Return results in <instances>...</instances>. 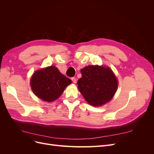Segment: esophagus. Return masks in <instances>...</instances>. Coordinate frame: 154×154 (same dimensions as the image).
Wrapping results in <instances>:
<instances>
[{
  "mask_svg": "<svg viewBox=\"0 0 154 154\" xmlns=\"http://www.w3.org/2000/svg\"><path fill=\"white\" fill-rule=\"evenodd\" d=\"M71 80L72 81V82L73 83H76V79L74 78V77H72V78H71Z\"/></svg>",
  "mask_w": 154,
  "mask_h": 154,
  "instance_id": "1",
  "label": "esophagus"
}]
</instances>
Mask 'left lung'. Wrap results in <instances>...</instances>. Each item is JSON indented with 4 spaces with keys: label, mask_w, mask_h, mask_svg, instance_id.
I'll return each instance as SVG.
<instances>
[{
    "label": "left lung",
    "mask_w": 154,
    "mask_h": 154,
    "mask_svg": "<svg viewBox=\"0 0 154 154\" xmlns=\"http://www.w3.org/2000/svg\"><path fill=\"white\" fill-rule=\"evenodd\" d=\"M81 72L78 88L88 103L99 106L112 98L118 83L109 67L88 66L81 69Z\"/></svg>",
    "instance_id": "left-lung-1"
}]
</instances>
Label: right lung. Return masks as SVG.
Returning <instances> with one entry per match:
<instances>
[{"instance_id": "obj_1", "label": "right lung", "mask_w": 154, "mask_h": 154, "mask_svg": "<svg viewBox=\"0 0 154 154\" xmlns=\"http://www.w3.org/2000/svg\"><path fill=\"white\" fill-rule=\"evenodd\" d=\"M71 83L70 79L60 73L54 66L36 71L31 79V87L34 94L48 102L58 99Z\"/></svg>"}]
</instances>
